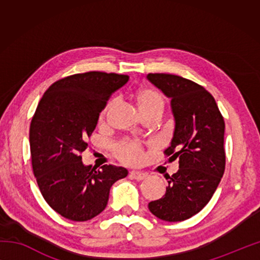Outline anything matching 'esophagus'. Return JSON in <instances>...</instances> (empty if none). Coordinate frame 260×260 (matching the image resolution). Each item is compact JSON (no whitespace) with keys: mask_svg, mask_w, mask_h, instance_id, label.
<instances>
[{"mask_svg":"<svg viewBox=\"0 0 260 260\" xmlns=\"http://www.w3.org/2000/svg\"><path fill=\"white\" fill-rule=\"evenodd\" d=\"M131 178H133L135 180H138V181H141V180H144L147 177L148 174L146 172H142V171H132L129 173Z\"/></svg>","mask_w":260,"mask_h":260,"instance_id":"esophagus-1","label":"esophagus"}]
</instances>
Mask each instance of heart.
Segmentation results:
<instances>
[{"label":"heart","mask_w":260,"mask_h":260,"mask_svg":"<svg viewBox=\"0 0 260 260\" xmlns=\"http://www.w3.org/2000/svg\"><path fill=\"white\" fill-rule=\"evenodd\" d=\"M136 99H138L141 111L153 107H162L164 105L162 98L159 93H157L153 89H141L136 94ZM117 155L122 161L128 162V164H135V162H138L142 158V149H141L138 143L124 142L118 147Z\"/></svg>","instance_id":"1"}]
</instances>
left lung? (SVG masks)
I'll list each match as a JSON object with an SVG mask.
<instances>
[{"label": "left lung", "mask_w": 260, "mask_h": 260, "mask_svg": "<svg viewBox=\"0 0 260 260\" xmlns=\"http://www.w3.org/2000/svg\"><path fill=\"white\" fill-rule=\"evenodd\" d=\"M147 79L171 99L175 125L164 153L179 159L165 195L148 208L165 221H182L209 203L225 172V121L213 96L196 82L166 73H149Z\"/></svg>", "instance_id": "8db88e82"}]
</instances>
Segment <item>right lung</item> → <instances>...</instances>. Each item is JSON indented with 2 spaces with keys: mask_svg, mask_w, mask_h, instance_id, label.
Masks as SVG:
<instances>
[{
  "mask_svg": "<svg viewBox=\"0 0 260 260\" xmlns=\"http://www.w3.org/2000/svg\"><path fill=\"white\" fill-rule=\"evenodd\" d=\"M128 79L99 71L73 74L52 83L38 104L29 127L33 173L43 199L61 217L93 219L107 208L112 184L128 174L114 165L86 166L80 156L108 100Z\"/></svg>",
  "mask_w": 260,
  "mask_h": 260,
  "instance_id": "1",
  "label": "right lung"
}]
</instances>
